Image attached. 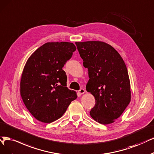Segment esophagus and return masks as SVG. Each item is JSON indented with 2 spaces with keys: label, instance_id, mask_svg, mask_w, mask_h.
I'll list each match as a JSON object with an SVG mask.
<instances>
[{
  "label": "esophagus",
  "instance_id": "obj_1",
  "mask_svg": "<svg viewBox=\"0 0 154 154\" xmlns=\"http://www.w3.org/2000/svg\"><path fill=\"white\" fill-rule=\"evenodd\" d=\"M85 91H85V89H81L80 90H79V91H78V93H79V94H84V93H85Z\"/></svg>",
  "mask_w": 154,
  "mask_h": 154
}]
</instances>
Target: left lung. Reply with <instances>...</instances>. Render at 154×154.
<instances>
[{"instance_id":"left-lung-1","label":"left lung","mask_w":154,"mask_h":154,"mask_svg":"<svg viewBox=\"0 0 154 154\" xmlns=\"http://www.w3.org/2000/svg\"><path fill=\"white\" fill-rule=\"evenodd\" d=\"M83 65L88 69L86 90L96 100L90 116L102 124L114 122L131 101L126 64L112 45L101 41L76 42Z\"/></svg>"}]
</instances>
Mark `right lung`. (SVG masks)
<instances>
[{"label": "right lung", "mask_w": 154, "mask_h": 154, "mask_svg": "<svg viewBox=\"0 0 154 154\" xmlns=\"http://www.w3.org/2000/svg\"><path fill=\"white\" fill-rule=\"evenodd\" d=\"M75 50L72 42H47L28 59L21 77L20 94L37 120L56 121L77 98L76 92L66 87L67 77L63 70Z\"/></svg>", "instance_id": "right-lung-1"}]
</instances>
